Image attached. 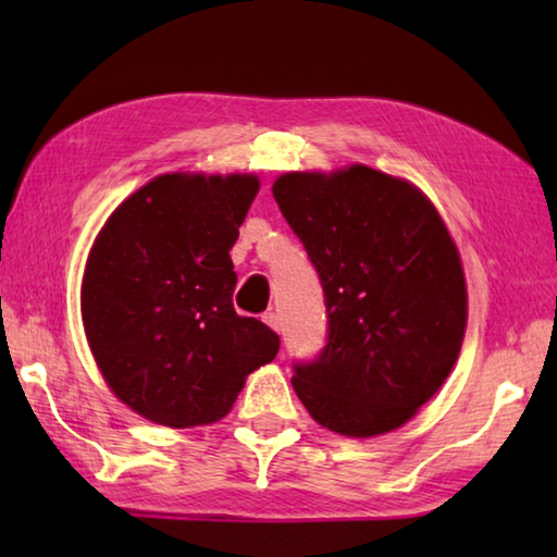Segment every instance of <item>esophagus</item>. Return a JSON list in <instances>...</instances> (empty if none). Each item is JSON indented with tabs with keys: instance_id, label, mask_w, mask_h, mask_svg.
Masks as SVG:
<instances>
[{
	"instance_id": "obj_1",
	"label": "esophagus",
	"mask_w": 557,
	"mask_h": 557,
	"mask_svg": "<svg viewBox=\"0 0 557 557\" xmlns=\"http://www.w3.org/2000/svg\"><path fill=\"white\" fill-rule=\"evenodd\" d=\"M262 322H265L270 329H275V332L280 334L282 324H280V317H277L275 312H265V314H262Z\"/></svg>"
}]
</instances>
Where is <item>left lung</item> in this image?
I'll return each instance as SVG.
<instances>
[{
    "label": "left lung",
    "mask_w": 557,
    "mask_h": 557,
    "mask_svg": "<svg viewBox=\"0 0 557 557\" xmlns=\"http://www.w3.org/2000/svg\"><path fill=\"white\" fill-rule=\"evenodd\" d=\"M326 305V344L295 361L297 398L338 435L408 422L455 366L467 287L455 240L425 196L363 164L285 174L272 186Z\"/></svg>",
    "instance_id": "left-lung-1"
}]
</instances>
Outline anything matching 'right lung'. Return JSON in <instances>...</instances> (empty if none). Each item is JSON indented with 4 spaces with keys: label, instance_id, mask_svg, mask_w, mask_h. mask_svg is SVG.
Wrapping results in <instances>:
<instances>
[{
    "label": "right lung",
    "instance_id": "add662e5",
    "mask_svg": "<svg viewBox=\"0 0 557 557\" xmlns=\"http://www.w3.org/2000/svg\"><path fill=\"white\" fill-rule=\"evenodd\" d=\"M260 182L164 174L102 225L83 275L90 351L112 393L166 428L228 414L280 336L233 309L231 248Z\"/></svg>",
    "mask_w": 557,
    "mask_h": 557
}]
</instances>
